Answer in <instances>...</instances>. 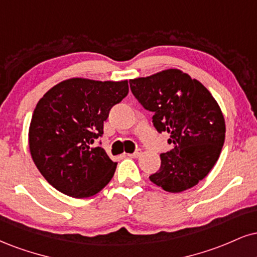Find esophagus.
Here are the masks:
<instances>
[{"instance_id":"esophagus-1","label":"esophagus","mask_w":257,"mask_h":257,"mask_svg":"<svg viewBox=\"0 0 257 257\" xmlns=\"http://www.w3.org/2000/svg\"><path fill=\"white\" fill-rule=\"evenodd\" d=\"M141 150H137V151H135V152L134 153H131V154H128V156L129 157H132V158H139V157H140L141 156Z\"/></svg>"}]
</instances>
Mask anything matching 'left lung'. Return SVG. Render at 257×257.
Here are the masks:
<instances>
[{"label": "left lung", "instance_id": "obj_1", "mask_svg": "<svg viewBox=\"0 0 257 257\" xmlns=\"http://www.w3.org/2000/svg\"><path fill=\"white\" fill-rule=\"evenodd\" d=\"M145 109L152 111L159 133L174 148L160 154L162 165L150 179L169 193L190 189L211 171L225 141V120L211 92L178 69L129 80Z\"/></svg>", "mask_w": 257, "mask_h": 257}]
</instances>
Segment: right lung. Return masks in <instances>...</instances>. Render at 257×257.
<instances>
[{
  "label": "right lung",
  "mask_w": 257,
  "mask_h": 257,
  "mask_svg": "<svg viewBox=\"0 0 257 257\" xmlns=\"http://www.w3.org/2000/svg\"><path fill=\"white\" fill-rule=\"evenodd\" d=\"M128 92L126 80L74 78L57 83L38 101L29 131L31 156L58 191L83 199L111 181L117 163L95 141L103 137L111 107Z\"/></svg>",
  "instance_id": "right-lung-1"
}]
</instances>
